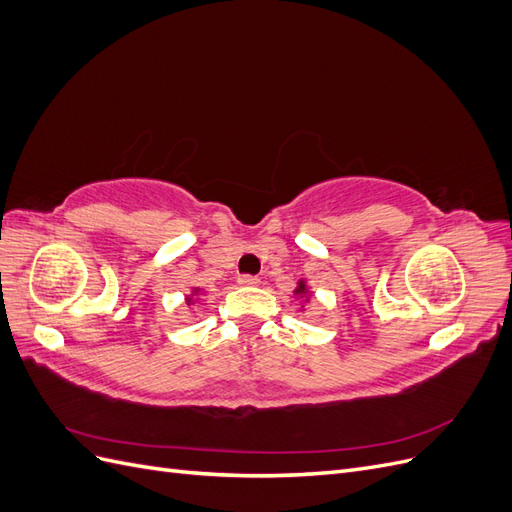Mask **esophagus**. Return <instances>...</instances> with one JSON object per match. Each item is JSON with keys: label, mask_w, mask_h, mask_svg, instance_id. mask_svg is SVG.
I'll use <instances>...</instances> for the list:
<instances>
[{"label": "esophagus", "mask_w": 512, "mask_h": 512, "mask_svg": "<svg viewBox=\"0 0 512 512\" xmlns=\"http://www.w3.org/2000/svg\"><path fill=\"white\" fill-rule=\"evenodd\" d=\"M239 286H258L260 280L256 275H239Z\"/></svg>", "instance_id": "esophagus-1"}]
</instances>
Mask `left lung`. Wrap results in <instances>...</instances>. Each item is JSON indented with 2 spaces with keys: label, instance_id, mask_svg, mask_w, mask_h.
<instances>
[{
  "label": "left lung",
  "instance_id": "8db88e82",
  "mask_svg": "<svg viewBox=\"0 0 512 512\" xmlns=\"http://www.w3.org/2000/svg\"><path fill=\"white\" fill-rule=\"evenodd\" d=\"M305 290V286L303 284H299V288H297V292H303Z\"/></svg>",
  "mask_w": 512,
  "mask_h": 512
}]
</instances>
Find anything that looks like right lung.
<instances>
[{
    "label": "right lung",
    "mask_w": 512,
    "mask_h": 512,
    "mask_svg": "<svg viewBox=\"0 0 512 512\" xmlns=\"http://www.w3.org/2000/svg\"><path fill=\"white\" fill-rule=\"evenodd\" d=\"M188 301H190V299H188Z\"/></svg>",
    "instance_id": "add662e5"
}]
</instances>
